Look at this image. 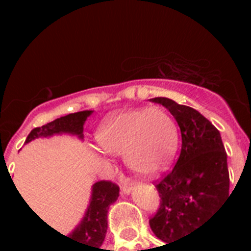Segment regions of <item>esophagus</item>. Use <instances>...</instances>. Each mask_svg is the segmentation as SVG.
Masks as SVG:
<instances>
[{"label": "esophagus", "instance_id": "34e87169", "mask_svg": "<svg viewBox=\"0 0 251 251\" xmlns=\"http://www.w3.org/2000/svg\"><path fill=\"white\" fill-rule=\"evenodd\" d=\"M130 191H131V183H122L121 185L122 194H129Z\"/></svg>", "mask_w": 251, "mask_h": 251}]
</instances>
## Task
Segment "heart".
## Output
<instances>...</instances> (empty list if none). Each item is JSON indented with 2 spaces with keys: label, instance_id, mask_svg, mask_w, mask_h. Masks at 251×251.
<instances>
[{
  "label": "heart",
  "instance_id": "obj_1",
  "mask_svg": "<svg viewBox=\"0 0 251 251\" xmlns=\"http://www.w3.org/2000/svg\"><path fill=\"white\" fill-rule=\"evenodd\" d=\"M106 153L121 155L130 171L152 177L164 172L178 149V127L160 108L127 110L105 118L95 134Z\"/></svg>",
  "mask_w": 251,
  "mask_h": 251
}]
</instances>
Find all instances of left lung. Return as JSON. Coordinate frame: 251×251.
Returning a JSON list of instances; mask_svg holds the SVG:
<instances>
[{
	"instance_id": "1",
	"label": "left lung",
	"mask_w": 251,
	"mask_h": 251,
	"mask_svg": "<svg viewBox=\"0 0 251 251\" xmlns=\"http://www.w3.org/2000/svg\"><path fill=\"white\" fill-rule=\"evenodd\" d=\"M176 118L182 146L175 168L156 183L160 207L150 226L157 238L175 242L210 219L229 197L226 152L219 130L198 110L168 98H153Z\"/></svg>"
}]
</instances>
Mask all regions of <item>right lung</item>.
<instances>
[{"label":"right lung","instance_id":"right-lung-1","mask_svg":"<svg viewBox=\"0 0 251 251\" xmlns=\"http://www.w3.org/2000/svg\"><path fill=\"white\" fill-rule=\"evenodd\" d=\"M91 113L92 110L70 113L64 117L57 118L41 127H35L28 134L25 143L33 141L35 138L50 137L54 134L62 133L78 135V138L82 139L84 122ZM118 195H120V187L116 183L110 181H99L95 183L92 186L90 206L87 208L84 218L72 233L64 237L82 244L86 246L88 251H101L100 246L102 245L106 228H108L106 215H108L109 206L117 201Z\"/></svg>","mask_w":251,"mask_h":251}]
</instances>
